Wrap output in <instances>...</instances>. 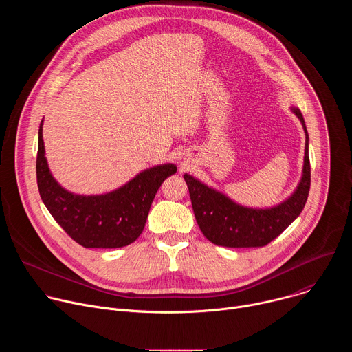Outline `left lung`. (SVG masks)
Here are the masks:
<instances>
[{
    "label": "left lung",
    "mask_w": 352,
    "mask_h": 352,
    "mask_svg": "<svg viewBox=\"0 0 352 352\" xmlns=\"http://www.w3.org/2000/svg\"><path fill=\"white\" fill-rule=\"evenodd\" d=\"M292 113L299 118L307 135L304 174L296 190L278 206L272 209L243 208L192 175H184L197 226L210 242L227 248L265 246L277 238L302 212L311 188L309 138L302 114L298 109H292Z\"/></svg>",
    "instance_id": "obj_1"
}]
</instances>
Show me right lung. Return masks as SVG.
Listing matches in <instances>:
<instances>
[{"label": "right lung", "instance_id": "add662e5", "mask_svg": "<svg viewBox=\"0 0 352 352\" xmlns=\"http://www.w3.org/2000/svg\"><path fill=\"white\" fill-rule=\"evenodd\" d=\"M41 131L40 125L37 186L45 208L63 230L85 248H122L136 241L144 228L160 185L177 173V167L163 164L144 170L124 186L106 195H75L58 185L50 173Z\"/></svg>", "mask_w": 352, "mask_h": 352}]
</instances>
